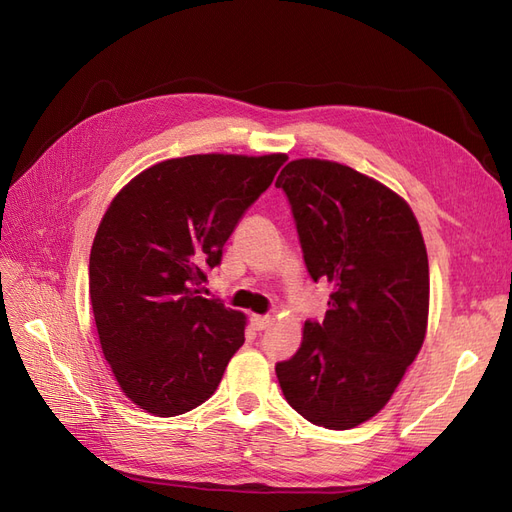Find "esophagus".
Here are the masks:
<instances>
[{
    "instance_id": "esophagus-1",
    "label": "esophagus",
    "mask_w": 512,
    "mask_h": 512,
    "mask_svg": "<svg viewBox=\"0 0 512 512\" xmlns=\"http://www.w3.org/2000/svg\"><path fill=\"white\" fill-rule=\"evenodd\" d=\"M271 324V318L269 316H258V314H254L252 316V327L256 329V331H265L267 327Z\"/></svg>"
}]
</instances>
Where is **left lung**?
Wrapping results in <instances>:
<instances>
[{"instance_id":"left-lung-1","label":"left lung","mask_w":512,"mask_h":512,"mask_svg":"<svg viewBox=\"0 0 512 512\" xmlns=\"http://www.w3.org/2000/svg\"><path fill=\"white\" fill-rule=\"evenodd\" d=\"M275 185L288 196L307 273L333 286L324 320L305 322L301 348L275 374L309 423L352 429L386 406L423 346L421 228L404 198L344 164L292 160Z\"/></svg>"}]
</instances>
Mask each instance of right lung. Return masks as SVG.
<instances>
[{
	"instance_id": "1",
	"label": "right lung",
	"mask_w": 512,
	"mask_h": 512,
	"mask_svg": "<svg viewBox=\"0 0 512 512\" xmlns=\"http://www.w3.org/2000/svg\"><path fill=\"white\" fill-rule=\"evenodd\" d=\"M286 160H166L136 175L106 209L91 245L89 297L104 359L138 408L177 416L218 389L245 342V316L200 297V286Z\"/></svg>"
}]
</instances>
